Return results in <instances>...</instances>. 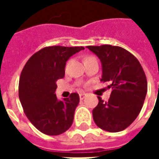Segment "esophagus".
I'll use <instances>...</instances> for the list:
<instances>
[{"label": "esophagus", "mask_w": 159, "mask_h": 159, "mask_svg": "<svg viewBox=\"0 0 159 159\" xmlns=\"http://www.w3.org/2000/svg\"><path fill=\"white\" fill-rule=\"evenodd\" d=\"M85 96H86V93H79V98H80V100H83V99L85 98Z\"/></svg>", "instance_id": "34e87169"}]
</instances>
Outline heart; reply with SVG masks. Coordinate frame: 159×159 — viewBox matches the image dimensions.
<instances>
[{"mask_svg":"<svg viewBox=\"0 0 159 159\" xmlns=\"http://www.w3.org/2000/svg\"><path fill=\"white\" fill-rule=\"evenodd\" d=\"M89 58H91V57H88V58H86V59H89Z\"/></svg>","mask_w":159,"mask_h":159,"instance_id":"obj_1","label":"heart"}]
</instances>
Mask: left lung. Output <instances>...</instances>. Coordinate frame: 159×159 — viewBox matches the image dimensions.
Wrapping results in <instances>:
<instances>
[{"instance_id": "left-lung-1", "label": "left lung", "mask_w": 159, "mask_h": 159, "mask_svg": "<svg viewBox=\"0 0 159 159\" xmlns=\"http://www.w3.org/2000/svg\"><path fill=\"white\" fill-rule=\"evenodd\" d=\"M102 64L101 82H109L110 99L99 103L93 110L94 123L108 132L125 129L135 120L143 107L147 92L144 70L134 56L121 47L88 46Z\"/></svg>"}]
</instances>
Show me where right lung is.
Wrapping results in <instances>:
<instances>
[{
	"instance_id": "right-lung-1",
	"label": "right lung",
	"mask_w": 159,
	"mask_h": 159,
	"mask_svg": "<svg viewBox=\"0 0 159 159\" xmlns=\"http://www.w3.org/2000/svg\"><path fill=\"white\" fill-rule=\"evenodd\" d=\"M83 47L50 46L35 52L20 75L19 97L30 122L42 133L59 135L71 126L78 93L58 100L56 82L65 76L66 61Z\"/></svg>"
}]
</instances>
